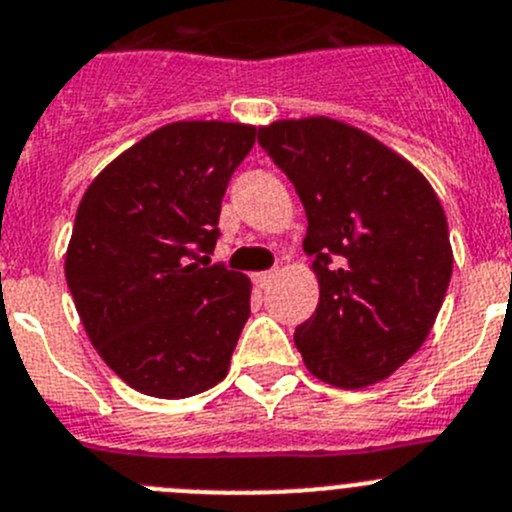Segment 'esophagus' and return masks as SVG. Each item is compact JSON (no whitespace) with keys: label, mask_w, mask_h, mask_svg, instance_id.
Wrapping results in <instances>:
<instances>
[{"label":"esophagus","mask_w":512,"mask_h":512,"mask_svg":"<svg viewBox=\"0 0 512 512\" xmlns=\"http://www.w3.org/2000/svg\"><path fill=\"white\" fill-rule=\"evenodd\" d=\"M275 278H278V270L255 272V285H257V288H267V285H270Z\"/></svg>","instance_id":"34e87169"}]
</instances>
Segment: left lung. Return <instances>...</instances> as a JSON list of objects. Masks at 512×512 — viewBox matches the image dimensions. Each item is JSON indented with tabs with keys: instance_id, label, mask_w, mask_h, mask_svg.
I'll use <instances>...</instances> for the list:
<instances>
[{
	"instance_id": "left-lung-1",
	"label": "left lung",
	"mask_w": 512,
	"mask_h": 512,
	"mask_svg": "<svg viewBox=\"0 0 512 512\" xmlns=\"http://www.w3.org/2000/svg\"><path fill=\"white\" fill-rule=\"evenodd\" d=\"M257 141L298 191L303 250L321 285L295 328L315 379L364 389L422 348L452 278L447 217L417 166L326 116L262 126Z\"/></svg>"
}]
</instances>
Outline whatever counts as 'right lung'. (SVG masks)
I'll return each instance as SVG.
<instances>
[{"mask_svg": "<svg viewBox=\"0 0 512 512\" xmlns=\"http://www.w3.org/2000/svg\"><path fill=\"white\" fill-rule=\"evenodd\" d=\"M255 126L176 121L105 166L80 199L65 280L95 351L131 389L184 399L227 376L252 283L209 265Z\"/></svg>", "mask_w": 512, "mask_h": 512, "instance_id": "add662e5", "label": "right lung"}]
</instances>
